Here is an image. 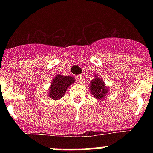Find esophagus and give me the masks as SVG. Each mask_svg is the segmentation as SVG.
I'll use <instances>...</instances> for the list:
<instances>
[{"instance_id": "34e87169", "label": "esophagus", "mask_w": 153, "mask_h": 153, "mask_svg": "<svg viewBox=\"0 0 153 153\" xmlns=\"http://www.w3.org/2000/svg\"><path fill=\"white\" fill-rule=\"evenodd\" d=\"M76 79H77V80L79 81V83H81V82L83 81V76H82V75H78L77 77H76Z\"/></svg>"}]
</instances>
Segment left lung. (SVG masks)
<instances>
[{
  "label": "left lung",
  "instance_id": "8db88e82",
  "mask_svg": "<svg viewBox=\"0 0 153 153\" xmlns=\"http://www.w3.org/2000/svg\"><path fill=\"white\" fill-rule=\"evenodd\" d=\"M89 89L91 92L92 95L94 96V97L99 100H103L104 99L106 98L107 93H109L107 86L105 85L102 78L100 77L98 74H97V76H95L93 80L90 81Z\"/></svg>",
  "mask_w": 153,
  "mask_h": 153
}]
</instances>
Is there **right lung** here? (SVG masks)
Wrapping results in <instances>:
<instances>
[{
	"mask_svg": "<svg viewBox=\"0 0 153 153\" xmlns=\"http://www.w3.org/2000/svg\"><path fill=\"white\" fill-rule=\"evenodd\" d=\"M75 83V78L70 76L57 74L53 77L48 90V97L53 100H57L65 95L67 89Z\"/></svg>",
	"mask_w": 153,
	"mask_h": 153,
	"instance_id": "add662e5",
	"label": "right lung"
}]
</instances>
